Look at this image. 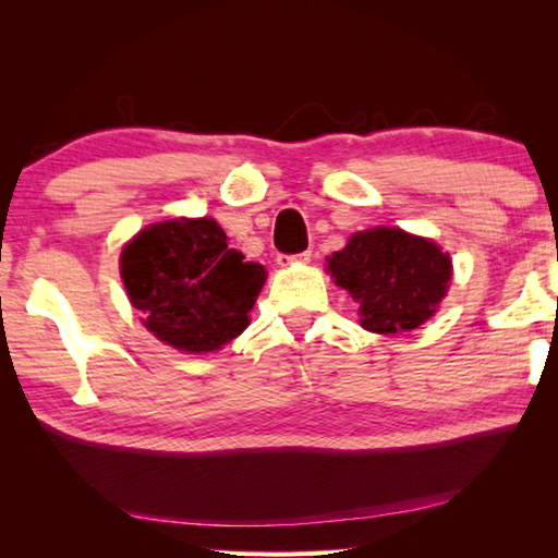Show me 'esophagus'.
I'll return each instance as SVG.
<instances>
[{
  "mask_svg": "<svg viewBox=\"0 0 558 558\" xmlns=\"http://www.w3.org/2000/svg\"><path fill=\"white\" fill-rule=\"evenodd\" d=\"M313 258V251H302V253H280L278 256V266L288 268V266H295V263H307Z\"/></svg>",
  "mask_w": 558,
  "mask_h": 558,
  "instance_id": "34e87169",
  "label": "esophagus"
}]
</instances>
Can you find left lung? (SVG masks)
Segmentation results:
<instances>
[{"label": "left lung", "instance_id": "obj_1", "mask_svg": "<svg viewBox=\"0 0 558 558\" xmlns=\"http://www.w3.org/2000/svg\"><path fill=\"white\" fill-rule=\"evenodd\" d=\"M329 272L359 302L369 332H409L436 313L450 282V258L436 243L401 229L354 233L332 253Z\"/></svg>", "mask_w": 558, "mask_h": 558}]
</instances>
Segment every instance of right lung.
I'll return each instance as SVG.
<instances>
[{"instance_id":"1","label":"right lung","mask_w":558,"mask_h":558,"mask_svg":"<svg viewBox=\"0 0 558 558\" xmlns=\"http://www.w3.org/2000/svg\"><path fill=\"white\" fill-rule=\"evenodd\" d=\"M120 272L145 327L182 352H214L239 337L266 282L263 266L243 263L214 219L140 231L122 251Z\"/></svg>"}]
</instances>
